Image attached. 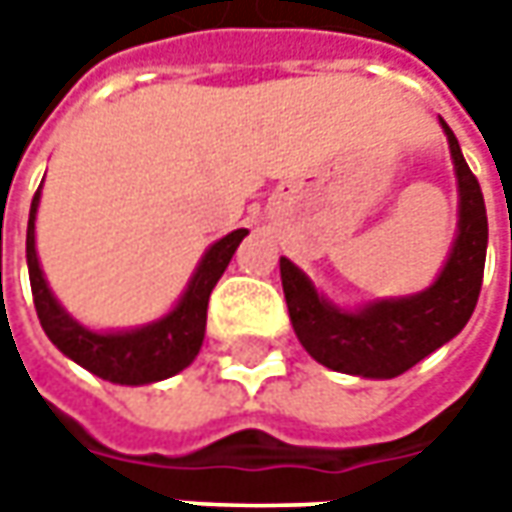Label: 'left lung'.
I'll return each instance as SVG.
<instances>
[{"label":"left lung","instance_id":"obj_1","mask_svg":"<svg viewBox=\"0 0 512 512\" xmlns=\"http://www.w3.org/2000/svg\"><path fill=\"white\" fill-rule=\"evenodd\" d=\"M459 176V236L439 279L424 293L347 313L327 305L307 276L282 259L287 313L299 342L319 364L364 379H393L450 342L473 316L487 256V210L479 179L464 162L453 130L442 122Z\"/></svg>","mask_w":512,"mask_h":512}]
</instances>
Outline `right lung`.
I'll list each match as a JSON object with an SVG mask.
<instances>
[{
  "instance_id": "obj_1",
  "label": "right lung",
  "mask_w": 512,
  "mask_h": 512,
  "mask_svg": "<svg viewBox=\"0 0 512 512\" xmlns=\"http://www.w3.org/2000/svg\"><path fill=\"white\" fill-rule=\"evenodd\" d=\"M36 207H39V190L33 193L28 219V253L30 290H33V305L39 325L48 333V339L68 359L82 364L93 376L113 384H150L162 382L168 376H176L187 364L196 359L202 339H205L207 322V299L216 282L222 279L227 262L233 259L239 242L247 236V230H233L225 239L205 253L199 262L190 285H187L182 302L170 310L165 319L153 322L139 330L128 333H93L79 322H73L68 313L59 307L48 290V282L39 270L36 259V239H33V222H36Z\"/></svg>"
}]
</instances>
